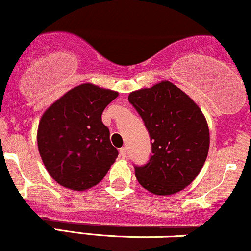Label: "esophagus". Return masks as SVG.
<instances>
[{
	"label": "esophagus",
	"instance_id": "1",
	"mask_svg": "<svg viewBox=\"0 0 251 251\" xmlns=\"http://www.w3.org/2000/svg\"><path fill=\"white\" fill-rule=\"evenodd\" d=\"M120 156H121V157H123V158H125L126 156V147H123V148L120 149Z\"/></svg>",
	"mask_w": 251,
	"mask_h": 251
}]
</instances>
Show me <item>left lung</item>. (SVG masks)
Here are the masks:
<instances>
[{
    "label": "left lung",
    "mask_w": 251,
    "mask_h": 251,
    "mask_svg": "<svg viewBox=\"0 0 251 251\" xmlns=\"http://www.w3.org/2000/svg\"><path fill=\"white\" fill-rule=\"evenodd\" d=\"M151 138V157L135 167L144 189L155 195H173L188 187L208 156L209 126L199 105L169 81L129 94Z\"/></svg>",
    "instance_id": "8db88e82"
}]
</instances>
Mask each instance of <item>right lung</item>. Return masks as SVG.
Returning a JSON list of instances; mask_svg holds the SVG:
<instances>
[{
    "instance_id": "add662e5",
    "label": "right lung",
    "mask_w": 251,
    "mask_h": 251,
    "mask_svg": "<svg viewBox=\"0 0 251 251\" xmlns=\"http://www.w3.org/2000/svg\"><path fill=\"white\" fill-rule=\"evenodd\" d=\"M117 91L83 83L67 91L44 111L37 146L49 175L62 187L83 191L99 184L119 151L102 122Z\"/></svg>"
}]
</instances>
